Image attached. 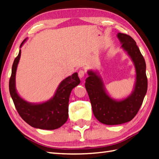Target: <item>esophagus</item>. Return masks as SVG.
Masks as SVG:
<instances>
[{"instance_id": "34e87169", "label": "esophagus", "mask_w": 159, "mask_h": 159, "mask_svg": "<svg viewBox=\"0 0 159 159\" xmlns=\"http://www.w3.org/2000/svg\"><path fill=\"white\" fill-rule=\"evenodd\" d=\"M78 75H79V76L80 79H83V77L84 76V75H85V72L84 71V70L81 69L79 71Z\"/></svg>"}]
</instances>
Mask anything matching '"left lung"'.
I'll return each mask as SVG.
<instances>
[{"label":"left lung","instance_id":"8db88e82","mask_svg":"<svg viewBox=\"0 0 159 159\" xmlns=\"http://www.w3.org/2000/svg\"><path fill=\"white\" fill-rule=\"evenodd\" d=\"M116 36L121 49L129 56L135 66V83L131 93L120 100L112 98L97 71L88 70L89 77L85 80L94 116L100 123L108 125L123 124L134 119L142 104L148 89L145 60L135 41L123 33H118Z\"/></svg>","mask_w":159,"mask_h":159}]
</instances>
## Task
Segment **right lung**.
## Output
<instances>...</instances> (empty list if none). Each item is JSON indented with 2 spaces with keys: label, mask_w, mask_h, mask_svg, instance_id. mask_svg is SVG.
<instances>
[{
  "label": "right lung",
  "mask_w": 159,
  "mask_h": 159,
  "mask_svg": "<svg viewBox=\"0 0 159 159\" xmlns=\"http://www.w3.org/2000/svg\"><path fill=\"white\" fill-rule=\"evenodd\" d=\"M21 43L20 48L26 41ZM21 57V49L12 66L9 80V92L17 111L25 122L32 127L40 129L53 130L62 126L68 118V102L72 90L79 84L78 73L63 80L57 88L53 96L43 103H30L24 100L17 93L16 87V75Z\"/></svg>",
  "instance_id": "obj_1"
}]
</instances>
